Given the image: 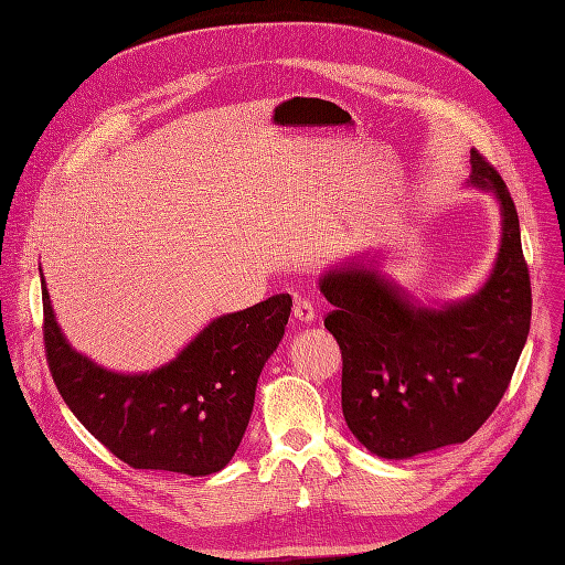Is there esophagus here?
Masks as SVG:
<instances>
[{"mask_svg":"<svg viewBox=\"0 0 565 565\" xmlns=\"http://www.w3.org/2000/svg\"><path fill=\"white\" fill-rule=\"evenodd\" d=\"M295 318L299 320V322H316V318H318V310H316V306H313V301H308V299H297V303H295Z\"/></svg>","mask_w":565,"mask_h":565,"instance_id":"esophagus-1","label":"esophagus"}]
</instances>
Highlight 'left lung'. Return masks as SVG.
Masks as SVG:
<instances>
[{"instance_id": "left-lung-1", "label": "left lung", "mask_w": 565, "mask_h": 565, "mask_svg": "<svg viewBox=\"0 0 565 565\" xmlns=\"http://www.w3.org/2000/svg\"><path fill=\"white\" fill-rule=\"evenodd\" d=\"M470 182L500 203L502 238L477 295L423 306L364 259L320 278L341 348V406L369 451L402 460L468 441L512 381L531 329V276L514 201L498 170L470 151Z\"/></svg>"}]
</instances>
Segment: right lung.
<instances>
[{"label": "right lung", "instance_id": "right-lung-1", "mask_svg": "<svg viewBox=\"0 0 565 565\" xmlns=\"http://www.w3.org/2000/svg\"><path fill=\"white\" fill-rule=\"evenodd\" d=\"M39 276L51 376L86 430L135 470L205 477L226 468L249 423L262 369L285 334L291 297L212 320L153 372L116 374L67 343Z\"/></svg>", "mask_w": 565, "mask_h": 565}]
</instances>
